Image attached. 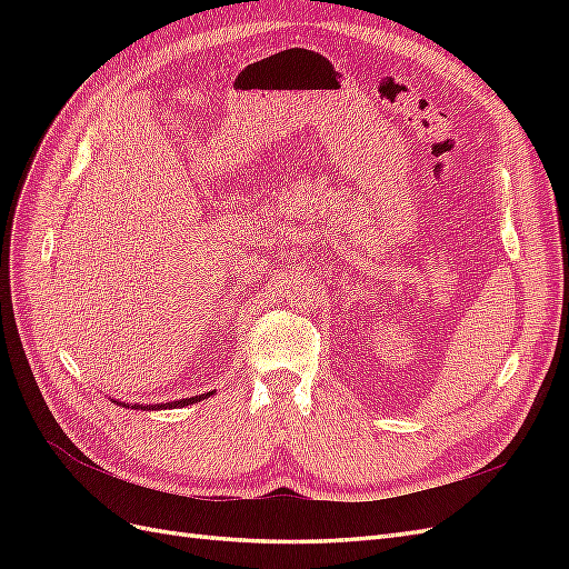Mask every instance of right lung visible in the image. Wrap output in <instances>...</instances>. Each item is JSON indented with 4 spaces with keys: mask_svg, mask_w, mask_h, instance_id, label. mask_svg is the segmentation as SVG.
<instances>
[{
    "mask_svg": "<svg viewBox=\"0 0 569 569\" xmlns=\"http://www.w3.org/2000/svg\"><path fill=\"white\" fill-rule=\"evenodd\" d=\"M206 396H209V393L192 396V399H180V401H173V403H161V406H144V408H149V410H157V408H182V406H192V403H197V401L206 399ZM132 408H142V406H132Z\"/></svg>",
    "mask_w": 569,
    "mask_h": 569,
    "instance_id": "add662e5",
    "label": "right lung"
}]
</instances>
